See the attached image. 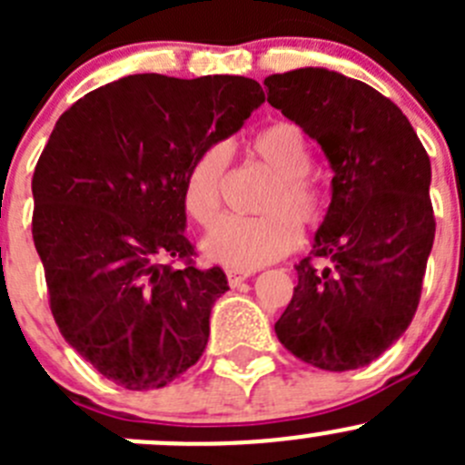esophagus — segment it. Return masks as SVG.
Wrapping results in <instances>:
<instances>
[{
    "label": "esophagus",
    "mask_w": 465,
    "mask_h": 465,
    "mask_svg": "<svg viewBox=\"0 0 465 465\" xmlns=\"http://www.w3.org/2000/svg\"><path fill=\"white\" fill-rule=\"evenodd\" d=\"M252 276V272L247 270H227V281L232 288H238V285L242 283V281H247Z\"/></svg>",
    "instance_id": "1"
}]
</instances>
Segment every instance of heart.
Returning a JSON list of instances; mask_svg holds the SVG:
<instances>
[{
  "label": "heart",
  "instance_id": "1",
  "mask_svg": "<svg viewBox=\"0 0 465 465\" xmlns=\"http://www.w3.org/2000/svg\"><path fill=\"white\" fill-rule=\"evenodd\" d=\"M252 153L274 175L261 206L265 215L223 218L203 241L206 259L247 272L283 259L299 245V227L312 229L322 220V198L306 177L311 150L297 125L279 121L261 130L252 139ZM227 166L229 145L213 143L193 159L186 173L184 209L203 227L218 218Z\"/></svg>",
  "mask_w": 465,
  "mask_h": 465
}]
</instances>
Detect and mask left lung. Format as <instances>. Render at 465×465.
<instances>
[{"mask_svg":"<svg viewBox=\"0 0 465 465\" xmlns=\"http://www.w3.org/2000/svg\"><path fill=\"white\" fill-rule=\"evenodd\" d=\"M265 87L332 168L331 204L276 337L317 369L367 367L419 308L436 232L430 157L401 107L367 83L306 67Z\"/></svg>","mask_w":465,"mask_h":465,"instance_id":"obj_1","label":"left lung"}]
</instances>
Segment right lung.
Returning <instances> with one entry per match:
<instances>
[{
	"label": "right lung",
	"instance_id": "1",
	"mask_svg": "<svg viewBox=\"0 0 465 465\" xmlns=\"http://www.w3.org/2000/svg\"><path fill=\"white\" fill-rule=\"evenodd\" d=\"M262 101L245 76L134 74L55 124L33 173V242L64 341L112 382L166 387L204 353L229 285L220 267L191 262L184 180ZM163 255L187 267L162 266Z\"/></svg>",
	"mask_w": 465,
	"mask_h": 465
}]
</instances>
